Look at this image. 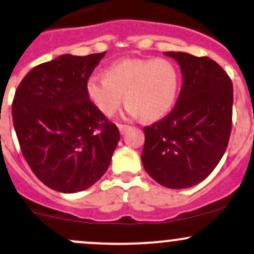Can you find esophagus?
<instances>
[{"label":"esophagus","instance_id":"obj_1","mask_svg":"<svg viewBox=\"0 0 254 254\" xmlns=\"http://www.w3.org/2000/svg\"><path fill=\"white\" fill-rule=\"evenodd\" d=\"M118 127H119V131H121L122 135H124V133L127 132V130L130 129V125H127V124H119V125H118Z\"/></svg>","mask_w":254,"mask_h":254}]
</instances>
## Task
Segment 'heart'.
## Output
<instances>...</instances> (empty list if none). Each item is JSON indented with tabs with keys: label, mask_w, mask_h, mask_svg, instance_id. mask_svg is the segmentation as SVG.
<instances>
[{
	"label": "heart",
	"mask_w": 254,
	"mask_h": 254,
	"mask_svg": "<svg viewBox=\"0 0 254 254\" xmlns=\"http://www.w3.org/2000/svg\"><path fill=\"white\" fill-rule=\"evenodd\" d=\"M180 71L166 59H124L112 64L105 76L89 78V97L106 116L124 100L130 116L157 121L171 111L180 90Z\"/></svg>",
	"instance_id": "b5f03b06"
}]
</instances>
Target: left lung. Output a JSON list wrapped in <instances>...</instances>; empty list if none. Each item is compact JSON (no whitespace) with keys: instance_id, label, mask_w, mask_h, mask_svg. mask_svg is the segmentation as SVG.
Listing matches in <instances>:
<instances>
[{"instance_id":"1","label":"left lung","mask_w":254,"mask_h":254,"mask_svg":"<svg viewBox=\"0 0 254 254\" xmlns=\"http://www.w3.org/2000/svg\"><path fill=\"white\" fill-rule=\"evenodd\" d=\"M180 64L183 82L174 110L144 127L142 164L159 185L182 189L213 171L229 142L233 83L207 57L166 52Z\"/></svg>"}]
</instances>
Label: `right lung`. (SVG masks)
Masks as SVG:
<instances>
[{"mask_svg":"<svg viewBox=\"0 0 254 254\" xmlns=\"http://www.w3.org/2000/svg\"><path fill=\"white\" fill-rule=\"evenodd\" d=\"M105 54H65L41 64L14 95L13 124L25 160L42 183L61 193H77L97 182L121 138L86 89Z\"/></svg>","mask_w":254,"mask_h":254,"instance_id":"1","label":"right lung"}]
</instances>
